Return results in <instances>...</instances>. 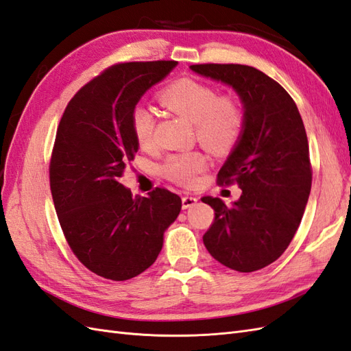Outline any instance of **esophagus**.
I'll use <instances>...</instances> for the list:
<instances>
[{
  "label": "esophagus",
  "mask_w": 351,
  "mask_h": 351,
  "mask_svg": "<svg viewBox=\"0 0 351 351\" xmlns=\"http://www.w3.org/2000/svg\"><path fill=\"white\" fill-rule=\"evenodd\" d=\"M197 197H194V195H190V194H185L184 197H182V208L184 209H190V208H193V206L197 203Z\"/></svg>",
  "instance_id": "obj_1"
}]
</instances>
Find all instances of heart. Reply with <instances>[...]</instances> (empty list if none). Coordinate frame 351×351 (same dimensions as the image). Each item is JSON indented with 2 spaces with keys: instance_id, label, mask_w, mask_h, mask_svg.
Masks as SVG:
<instances>
[{
  "instance_id": "b5f03b06",
  "label": "heart",
  "mask_w": 351,
  "mask_h": 351,
  "mask_svg": "<svg viewBox=\"0 0 351 351\" xmlns=\"http://www.w3.org/2000/svg\"><path fill=\"white\" fill-rule=\"evenodd\" d=\"M160 104L182 119L194 123L195 136L215 154H226L243 136L246 117L241 105L231 96H218L217 88L193 78H181L158 95ZM133 136L143 149L154 142L156 119L149 108L138 105L130 115ZM206 167V157L199 151L172 154L161 166L169 181L191 185L197 173Z\"/></svg>"
}]
</instances>
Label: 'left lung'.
I'll return each mask as SVG.
<instances>
[{"mask_svg": "<svg viewBox=\"0 0 351 351\" xmlns=\"http://www.w3.org/2000/svg\"><path fill=\"white\" fill-rule=\"evenodd\" d=\"M190 68L231 86L245 108L243 136L218 173L219 185L237 184L241 195L231 208L218 197H203L215 210L203 243L222 265L252 273L282 256L301 223L313 178L307 133L289 93L259 69Z\"/></svg>", "mask_w": 351, "mask_h": 351, "instance_id": "1", "label": "left lung"}]
</instances>
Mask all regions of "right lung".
<instances>
[{"mask_svg": "<svg viewBox=\"0 0 351 351\" xmlns=\"http://www.w3.org/2000/svg\"><path fill=\"white\" fill-rule=\"evenodd\" d=\"M176 65L154 60L106 68L74 95L58 125L49 172L60 228L78 261L110 280H129L154 264L182 208L181 197L166 188L133 197L119 182L139 148L133 108Z\"/></svg>", "mask_w": 351, "mask_h": 351, "instance_id": "right-lung-1", "label": "right lung"}]
</instances>
